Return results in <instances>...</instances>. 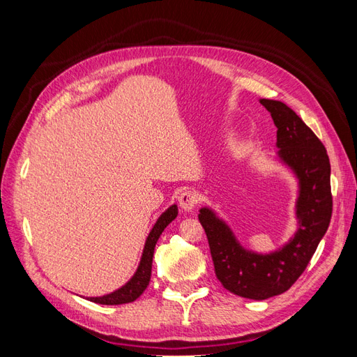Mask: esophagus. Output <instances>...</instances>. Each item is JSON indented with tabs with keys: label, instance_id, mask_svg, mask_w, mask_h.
Wrapping results in <instances>:
<instances>
[{
	"label": "esophagus",
	"instance_id": "34e87169",
	"mask_svg": "<svg viewBox=\"0 0 357 357\" xmlns=\"http://www.w3.org/2000/svg\"><path fill=\"white\" fill-rule=\"evenodd\" d=\"M197 202H198V197H197V193L193 192V190H183L180 193L178 204H180L181 210L192 211L193 208L197 207Z\"/></svg>",
	"mask_w": 357,
	"mask_h": 357
}]
</instances>
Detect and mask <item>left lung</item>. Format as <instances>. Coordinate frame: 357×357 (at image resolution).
I'll use <instances>...</instances> for the list:
<instances>
[{
  "label": "left lung",
  "instance_id": "obj_1",
  "mask_svg": "<svg viewBox=\"0 0 357 357\" xmlns=\"http://www.w3.org/2000/svg\"><path fill=\"white\" fill-rule=\"evenodd\" d=\"M259 102L277 126V159L298 180L296 232L277 250L257 253L243 247L231 226L210 207H202L198 219L223 287L234 295L264 301L283 294L304 273L329 228L332 195L329 158L316 134L284 102L264 98Z\"/></svg>",
  "mask_w": 357,
  "mask_h": 357
}]
</instances>
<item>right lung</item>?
<instances>
[{"instance_id": "right-lung-1", "label": "right lung", "mask_w": 357, "mask_h": 357, "mask_svg": "<svg viewBox=\"0 0 357 357\" xmlns=\"http://www.w3.org/2000/svg\"><path fill=\"white\" fill-rule=\"evenodd\" d=\"M177 214H178L177 205L172 204L171 207H168L164 213L159 215L156 223L153 225L152 231H150V234L147 236L137 271L128 283H125L117 290L112 291V294H107L104 296L88 298V299L92 302H96V304H101V305H121V304H128V302H132L139 295H142L146 290V287L149 286L150 275H152V262H153L155 245L159 240L160 234L164 232L167 226L177 218Z\"/></svg>"}]
</instances>
